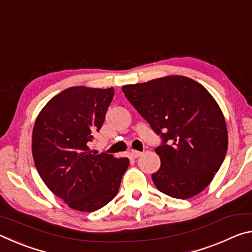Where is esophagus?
Listing matches in <instances>:
<instances>
[{
    "label": "esophagus",
    "instance_id": "obj_1",
    "mask_svg": "<svg viewBox=\"0 0 252 252\" xmlns=\"http://www.w3.org/2000/svg\"><path fill=\"white\" fill-rule=\"evenodd\" d=\"M141 155H142V152H140V151H136V150H132L131 151V156L133 157V158H139Z\"/></svg>",
    "mask_w": 252,
    "mask_h": 252
}]
</instances>
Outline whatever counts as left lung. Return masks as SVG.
Returning <instances> with one entry per match:
<instances>
[{
  "label": "left lung",
  "instance_id": "1",
  "mask_svg": "<svg viewBox=\"0 0 252 252\" xmlns=\"http://www.w3.org/2000/svg\"><path fill=\"white\" fill-rule=\"evenodd\" d=\"M127 100L163 139L152 181L162 193L189 199L210 185L228 149L219 104L197 81L168 75L122 87Z\"/></svg>",
  "mask_w": 252,
  "mask_h": 252
}]
</instances>
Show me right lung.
<instances>
[{"instance_id":"1","label":"right lung","mask_w":252,"mask_h":252,"mask_svg":"<svg viewBox=\"0 0 252 252\" xmlns=\"http://www.w3.org/2000/svg\"><path fill=\"white\" fill-rule=\"evenodd\" d=\"M113 88H67L36 117L32 155L46 187L73 210L92 212L118 193L130 162L90 149L113 99Z\"/></svg>"}]
</instances>
